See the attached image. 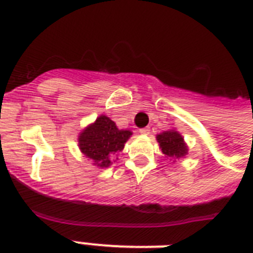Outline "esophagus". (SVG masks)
Segmentation results:
<instances>
[{"mask_svg": "<svg viewBox=\"0 0 253 253\" xmlns=\"http://www.w3.org/2000/svg\"><path fill=\"white\" fill-rule=\"evenodd\" d=\"M139 132H140L142 135H148V134H150V127H144V128H140V130H139Z\"/></svg>", "mask_w": 253, "mask_h": 253, "instance_id": "1", "label": "esophagus"}]
</instances>
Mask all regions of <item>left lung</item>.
Listing matches in <instances>:
<instances>
[{
    "instance_id": "1",
    "label": "left lung",
    "mask_w": 253,
    "mask_h": 253,
    "mask_svg": "<svg viewBox=\"0 0 253 253\" xmlns=\"http://www.w3.org/2000/svg\"><path fill=\"white\" fill-rule=\"evenodd\" d=\"M156 139L162 148V152L168 158L180 159L188 154V146L185 144L184 138L177 131H164L163 134H159Z\"/></svg>"
}]
</instances>
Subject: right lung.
Returning <instances> with one entry per match:
<instances>
[{
    "label": "right lung",
    "mask_w": 253,
    "mask_h": 253,
    "mask_svg": "<svg viewBox=\"0 0 253 253\" xmlns=\"http://www.w3.org/2000/svg\"><path fill=\"white\" fill-rule=\"evenodd\" d=\"M131 135L130 130H119L109 117L99 115L94 123L83 130L79 136V147L86 158L93 160L94 166L107 168Z\"/></svg>",
    "instance_id": "obj_1"
}]
</instances>
